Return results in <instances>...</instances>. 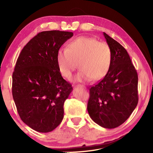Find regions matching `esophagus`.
<instances>
[{"label":"esophagus","mask_w":153,"mask_h":153,"mask_svg":"<svg viewBox=\"0 0 153 153\" xmlns=\"http://www.w3.org/2000/svg\"><path fill=\"white\" fill-rule=\"evenodd\" d=\"M78 86H82V85H78Z\"/></svg>","instance_id":"34e87169"}]
</instances>
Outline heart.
I'll use <instances>...</instances> for the list:
<instances>
[{"instance_id": "heart-1", "label": "heart", "mask_w": 153, "mask_h": 153, "mask_svg": "<svg viewBox=\"0 0 153 153\" xmlns=\"http://www.w3.org/2000/svg\"><path fill=\"white\" fill-rule=\"evenodd\" d=\"M112 51L108 44L91 37L81 36L68 43L66 49L56 54V64L60 74L70 79L79 63L80 71L75 81H99L109 72L112 64Z\"/></svg>"}]
</instances>
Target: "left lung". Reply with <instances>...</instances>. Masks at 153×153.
<instances>
[{
  "mask_svg": "<svg viewBox=\"0 0 153 153\" xmlns=\"http://www.w3.org/2000/svg\"><path fill=\"white\" fill-rule=\"evenodd\" d=\"M112 51L109 72L89 89L88 112L94 122L104 128L113 129L127 120L137 107L138 74L126 49L104 33Z\"/></svg>",
  "mask_w": 153,
  "mask_h": 153,
  "instance_id": "8db88e82",
  "label": "left lung"
}]
</instances>
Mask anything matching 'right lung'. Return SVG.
I'll return each instance as SVG.
<instances>
[{"instance_id":"right-lung-1","label":"right lung","mask_w":153,"mask_h":153,"mask_svg":"<svg viewBox=\"0 0 153 153\" xmlns=\"http://www.w3.org/2000/svg\"><path fill=\"white\" fill-rule=\"evenodd\" d=\"M73 33L43 31L23 48L12 74V96L25 124L49 132L62 122L64 102L72 91L56 64V54Z\"/></svg>"}]
</instances>
